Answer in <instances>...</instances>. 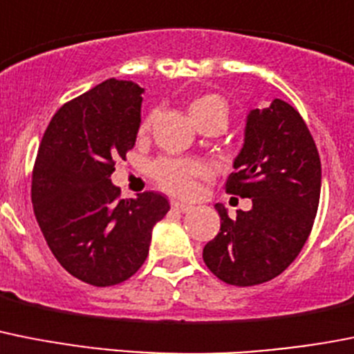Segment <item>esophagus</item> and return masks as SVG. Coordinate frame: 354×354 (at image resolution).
<instances>
[{"label": "esophagus", "mask_w": 354, "mask_h": 354, "mask_svg": "<svg viewBox=\"0 0 354 354\" xmlns=\"http://www.w3.org/2000/svg\"><path fill=\"white\" fill-rule=\"evenodd\" d=\"M171 209L180 211V213H188V211L193 209V206H189V204H184V202L174 201V202H171Z\"/></svg>", "instance_id": "obj_1"}]
</instances>
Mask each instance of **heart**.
I'll list each match as a JSON object with an SVG mask.
<instances>
[{"label": "heart", "instance_id": "heart-1", "mask_svg": "<svg viewBox=\"0 0 354 354\" xmlns=\"http://www.w3.org/2000/svg\"><path fill=\"white\" fill-rule=\"evenodd\" d=\"M220 113L227 116V104L218 95H202L189 104V114L195 122L209 114ZM152 123V114L143 118L140 131L145 132ZM150 179L166 193L177 197H193L197 193L198 180L211 175V168L202 159L192 157H159L148 165Z\"/></svg>", "mask_w": 354, "mask_h": 354}]
</instances>
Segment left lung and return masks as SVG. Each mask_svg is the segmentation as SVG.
I'll list each match as a JSON object with an SVG mask.
<instances>
[{
	"label": "left lung",
	"instance_id": "1",
	"mask_svg": "<svg viewBox=\"0 0 354 354\" xmlns=\"http://www.w3.org/2000/svg\"><path fill=\"white\" fill-rule=\"evenodd\" d=\"M225 192L252 198V209L229 218L202 258L223 283L254 286L277 277L299 256L312 232L321 201V157L303 116L283 100L254 109L245 143L234 159Z\"/></svg>",
	"mask_w": 354,
	"mask_h": 354
}]
</instances>
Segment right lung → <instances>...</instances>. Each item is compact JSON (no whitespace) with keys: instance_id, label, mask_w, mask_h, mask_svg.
Masks as SVG:
<instances>
[{"instance_id":"obj_1","label":"right lung","mask_w":354,"mask_h":354,"mask_svg":"<svg viewBox=\"0 0 354 354\" xmlns=\"http://www.w3.org/2000/svg\"><path fill=\"white\" fill-rule=\"evenodd\" d=\"M143 89L105 80L53 114L39 145L32 204L62 267L93 286L120 285L140 270L152 229L170 211L161 193L122 198L111 183L118 157L134 147Z\"/></svg>"}]
</instances>
